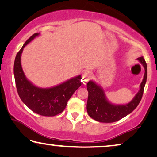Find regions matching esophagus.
Here are the masks:
<instances>
[{
	"instance_id": "obj_1",
	"label": "esophagus",
	"mask_w": 157,
	"mask_h": 157,
	"mask_svg": "<svg viewBox=\"0 0 157 157\" xmlns=\"http://www.w3.org/2000/svg\"><path fill=\"white\" fill-rule=\"evenodd\" d=\"M90 78H91V74L89 72H84L82 74V82H83V84H86L89 80Z\"/></svg>"
}]
</instances>
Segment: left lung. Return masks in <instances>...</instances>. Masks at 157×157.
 I'll list each match as a JSON object with an SVG mask.
<instances>
[{
	"instance_id": "1",
	"label": "left lung",
	"mask_w": 157,
	"mask_h": 157,
	"mask_svg": "<svg viewBox=\"0 0 157 157\" xmlns=\"http://www.w3.org/2000/svg\"><path fill=\"white\" fill-rule=\"evenodd\" d=\"M145 68V74L140 85V89L134 98L125 105H114L108 100L104 89L94 81L90 80L87 83L89 92L86 109L88 114L95 121L101 123H113L118 121L132 113L139 105L144 91L147 80V63L143 56L136 59Z\"/></svg>"
}]
</instances>
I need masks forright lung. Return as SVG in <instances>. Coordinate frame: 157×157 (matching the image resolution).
<instances>
[{
  "label": "right lung",
  "instance_id": "1",
  "mask_svg": "<svg viewBox=\"0 0 157 157\" xmlns=\"http://www.w3.org/2000/svg\"><path fill=\"white\" fill-rule=\"evenodd\" d=\"M40 33L31 36L17 53L14 60V74L18 94L22 102L34 113L44 116H54L62 113L68 100L81 86V75H78L57 86L40 88L28 80L21 66V58L24 47Z\"/></svg>",
  "mask_w": 157,
  "mask_h": 157
}]
</instances>
